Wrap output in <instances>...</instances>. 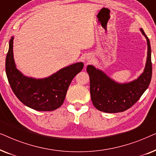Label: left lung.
<instances>
[{"label": "left lung", "mask_w": 156, "mask_h": 156, "mask_svg": "<svg viewBox=\"0 0 156 156\" xmlns=\"http://www.w3.org/2000/svg\"><path fill=\"white\" fill-rule=\"evenodd\" d=\"M140 31L147 40L148 57L144 71L137 80L119 84L94 66H87L91 101L98 110L106 113L124 112L136 104L148 89L152 76L151 49L148 37L144 30Z\"/></svg>", "instance_id": "left-lung-1"}]
</instances>
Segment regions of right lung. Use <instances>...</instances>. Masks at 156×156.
<instances>
[{
    "label": "right lung",
    "instance_id": "add662e5",
    "mask_svg": "<svg viewBox=\"0 0 156 156\" xmlns=\"http://www.w3.org/2000/svg\"><path fill=\"white\" fill-rule=\"evenodd\" d=\"M12 44L13 37L9 41L5 72L10 87L18 99L25 106L41 112L54 111L60 107L72 80L84 67L83 62L64 67L47 78L27 77L16 67Z\"/></svg>",
    "mask_w": 156,
    "mask_h": 156
}]
</instances>
